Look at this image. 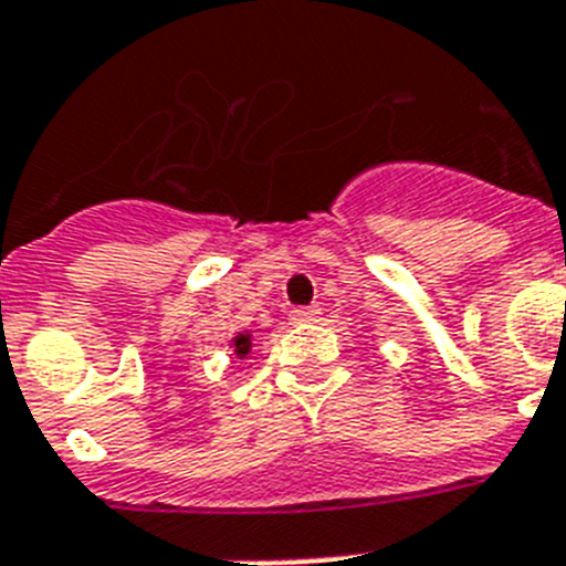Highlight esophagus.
I'll return each instance as SVG.
<instances>
[{"label": "esophagus", "mask_w": 566, "mask_h": 566, "mask_svg": "<svg viewBox=\"0 0 566 566\" xmlns=\"http://www.w3.org/2000/svg\"><path fill=\"white\" fill-rule=\"evenodd\" d=\"M318 316H322L318 304H307V307H293V311H290V322H293V324L318 322Z\"/></svg>", "instance_id": "34e87169"}]
</instances>
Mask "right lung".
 Returning <instances> with one entry per match:
<instances>
[{
  "mask_svg": "<svg viewBox=\"0 0 566 566\" xmlns=\"http://www.w3.org/2000/svg\"><path fill=\"white\" fill-rule=\"evenodd\" d=\"M250 347H253V333L250 331H242L239 336L230 338V350H233V356L244 358L250 353Z\"/></svg>",
  "mask_w": 566,
  "mask_h": 566,
  "instance_id": "obj_1",
  "label": "right lung"
}]
</instances>
